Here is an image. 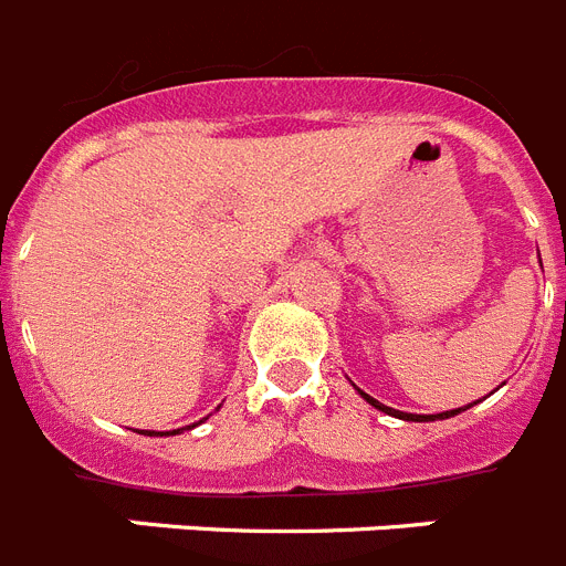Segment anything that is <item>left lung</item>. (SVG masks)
<instances>
[{
	"label": "left lung",
	"instance_id": "8db88e82",
	"mask_svg": "<svg viewBox=\"0 0 566 566\" xmlns=\"http://www.w3.org/2000/svg\"><path fill=\"white\" fill-rule=\"evenodd\" d=\"M361 396H365V399L370 401V405L376 407V410L390 412V416H396V419H405V421H436V419H450V416H459L461 410H467V407H459V410H447V412H439V416H412V412H401V410H392V407H385V405H381V401L370 399V396H367V392H361Z\"/></svg>",
	"mask_w": 566,
	"mask_h": 566
}]
</instances>
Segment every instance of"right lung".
Listing matches in <instances>:
<instances>
[{
	"instance_id": "1",
	"label": "right lung",
	"mask_w": 566,
	"mask_h": 566,
	"mask_svg": "<svg viewBox=\"0 0 566 566\" xmlns=\"http://www.w3.org/2000/svg\"><path fill=\"white\" fill-rule=\"evenodd\" d=\"M174 432H176V430H174Z\"/></svg>"
}]
</instances>
